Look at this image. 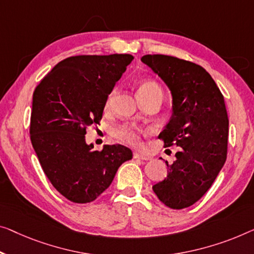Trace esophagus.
I'll return each instance as SVG.
<instances>
[{
    "mask_svg": "<svg viewBox=\"0 0 254 254\" xmlns=\"http://www.w3.org/2000/svg\"><path fill=\"white\" fill-rule=\"evenodd\" d=\"M133 157L134 158H139V160H142V161H148V160H150V158H151L150 156H148V155L138 153V151H134Z\"/></svg>",
    "mask_w": 254,
    "mask_h": 254,
    "instance_id": "esophagus-1",
    "label": "esophagus"
}]
</instances>
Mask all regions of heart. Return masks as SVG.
Returning a JSON list of instances; mask_svg holds the SVG:
<instances>
[{"mask_svg": "<svg viewBox=\"0 0 254 254\" xmlns=\"http://www.w3.org/2000/svg\"><path fill=\"white\" fill-rule=\"evenodd\" d=\"M151 92L162 93L161 86L154 81H146L145 83H142V84L140 85V88L138 90V94L151 93ZM112 99H113V94H109L107 100H106V105H105L106 108H108L109 106H111ZM140 133H141V130H140L139 127H133V126H127V124H123V126H121L119 127L113 128V135H114V137L133 146L140 145V140H139Z\"/></svg>", "mask_w": 254, "mask_h": 254, "instance_id": "heart-1", "label": "heart"}]
</instances>
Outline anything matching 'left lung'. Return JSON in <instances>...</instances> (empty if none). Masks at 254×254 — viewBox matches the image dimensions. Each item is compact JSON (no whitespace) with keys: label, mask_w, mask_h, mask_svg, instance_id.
Wrapping results in <instances>:
<instances>
[{"label":"left lung","mask_w":254,"mask_h":254,"mask_svg":"<svg viewBox=\"0 0 254 254\" xmlns=\"http://www.w3.org/2000/svg\"><path fill=\"white\" fill-rule=\"evenodd\" d=\"M168 86L172 114L158 138L165 147H180L168 176L153 186L158 199L171 209L188 207L212 186L224 166L228 143V115L224 96L202 66L176 57L141 58Z\"/></svg>","instance_id":"obj_1"}]
</instances>
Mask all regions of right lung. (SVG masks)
Returning a JSON list of instances; mask_svg holds the SVG:
<instances>
[{"mask_svg": "<svg viewBox=\"0 0 254 254\" xmlns=\"http://www.w3.org/2000/svg\"><path fill=\"white\" fill-rule=\"evenodd\" d=\"M132 60L131 55L69 57L34 91L30 141L52 186L71 202L96 199L132 158L126 146L105 145L98 151L85 141L86 127L99 123L106 100Z\"/></svg>", "mask_w": 254, "mask_h": 254, "instance_id": "right-lung-1", "label": "right lung"}]
</instances>
